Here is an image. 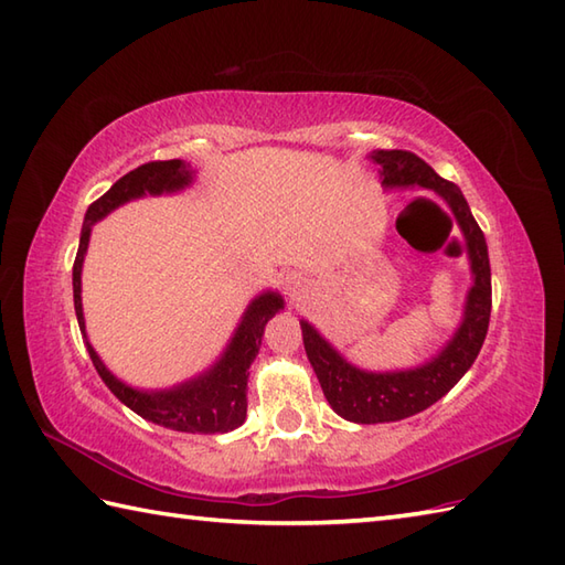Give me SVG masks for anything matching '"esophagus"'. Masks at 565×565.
<instances>
[{"instance_id":"obj_1","label":"esophagus","mask_w":565,"mask_h":565,"mask_svg":"<svg viewBox=\"0 0 565 565\" xmlns=\"http://www.w3.org/2000/svg\"><path fill=\"white\" fill-rule=\"evenodd\" d=\"M306 291V281L301 274H289L284 279V294L291 296V298H301V294Z\"/></svg>"}]
</instances>
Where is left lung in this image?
<instances>
[{
    "label": "left lung",
    "instance_id": "8db88e82",
    "mask_svg": "<svg viewBox=\"0 0 565 565\" xmlns=\"http://www.w3.org/2000/svg\"><path fill=\"white\" fill-rule=\"evenodd\" d=\"M369 160L379 164L381 186L386 191L427 189L447 203L451 221L463 235L471 289L466 291L461 322L451 338L441 344L437 354L407 369L369 371L356 366L326 340V334H320L313 322L301 320L308 362L316 371L322 393L334 413L356 425L398 423V419L423 413L444 398L481 352L490 322V306H493L488 245L461 189L441 179L425 160L407 150H374Z\"/></svg>",
    "mask_w": 565,
    "mask_h": 565
}]
</instances>
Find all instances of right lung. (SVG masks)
<instances>
[{
    "label": "right lung",
    "instance_id": "1",
    "mask_svg": "<svg viewBox=\"0 0 565 565\" xmlns=\"http://www.w3.org/2000/svg\"><path fill=\"white\" fill-rule=\"evenodd\" d=\"M194 179L196 170L186 160L148 162L140 164L138 170L124 174L102 199L94 201L87 213H84L79 249L75 257V267H72V296H75L79 332L84 344H87L92 364L99 371L102 381L109 386L118 401L142 419H148V423L167 429L191 431V435H225V431L237 429L247 417L249 366L259 354L262 334L267 322L284 310V298L279 291L267 289L252 298L218 359L209 369H203L201 374L182 383H174L170 388H136L111 374L109 366L102 362V356L87 338V326H84L82 310V264L84 255H87L94 223H99L128 201L142 196L179 194V191L194 184Z\"/></svg>",
    "mask_w": 565,
    "mask_h": 565
}]
</instances>
